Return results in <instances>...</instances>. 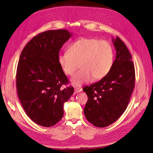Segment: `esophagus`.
<instances>
[{
	"label": "esophagus",
	"mask_w": 153,
	"mask_h": 153,
	"mask_svg": "<svg viewBox=\"0 0 153 153\" xmlns=\"http://www.w3.org/2000/svg\"><path fill=\"white\" fill-rule=\"evenodd\" d=\"M82 88H74V91L76 93H79L81 91H82Z\"/></svg>",
	"instance_id": "1"
}]
</instances>
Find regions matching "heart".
Here are the masks:
<instances>
[{
    "instance_id": "1",
    "label": "heart",
    "mask_w": 153,
    "mask_h": 153,
    "mask_svg": "<svg viewBox=\"0 0 153 153\" xmlns=\"http://www.w3.org/2000/svg\"><path fill=\"white\" fill-rule=\"evenodd\" d=\"M59 64L66 76H71L77 69L81 70L71 79L76 86L94 80H101L108 74L114 62V52L106 41L95 38H82L71 45L67 52L59 55Z\"/></svg>"
}]
</instances>
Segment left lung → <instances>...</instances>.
Wrapping results in <instances>:
<instances>
[{
  "instance_id": "1",
  "label": "left lung",
  "mask_w": 153,
  "mask_h": 153,
  "mask_svg": "<svg viewBox=\"0 0 153 153\" xmlns=\"http://www.w3.org/2000/svg\"><path fill=\"white\" fill-rule=\"evenodd\" d=\"M116 58L108 74L83 88L88 100L84 113L93 126L105 127L117 120L126 110L135 86V68L131 54L122 39L112 38Z\"/></svg>"
}]
</instances>
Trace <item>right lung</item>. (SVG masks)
Returning a JSON list of instances; mask_svg holds the SVG:
<instances>
[{"instance_id":"obj_1","label":"right lung","mask_w":153,"mask_h":153,"mask_svg":"<svg viewBox=\"0 0 153 153\" xmlns=\"http://www.w3.org/2000/svg\"><path fill=\"white\" fill-rule=\"evenodd\" d=\"M72 36L67 30L38 34L21 53L16 88L26 115L38 125L53 126L64 115V103L74 92L58 62L60 50Z\"/></svg>"}]
</instances>
